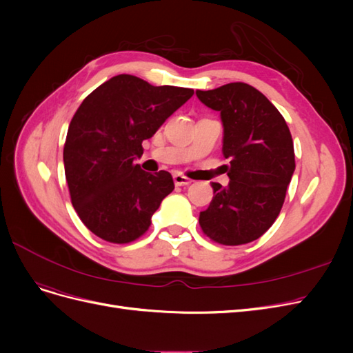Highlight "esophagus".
<instances>
[{
    "mask_svg": "<svg viewBox=\"0 0 353 353\" xmlns=\"http://www.w3.org/2000/svg\"><path fill=\"white\" fill-rule=\"evenodd\" d=\"M174 183H175V185H178V187H184V185L191 184V179H188L187 176L181 175V174H175V175H174Z\"/></svg>",
    "mask_w": 353,
    "mask_h": 353,
    "instance_id": "esophagus-1",
    "label": "esophagus"
}]
</instances>
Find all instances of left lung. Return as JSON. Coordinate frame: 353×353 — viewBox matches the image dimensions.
Segmentation results:
<instances>
[{
	"label": "left lung",
	"instance_id": "left-lung-1",
	"mask_svg": "<svg viewBox=\"0 0 353 353\" xmlns=\"http://www.w3.org/2000/svg\"><path fill=\"white\" fill-rule=\"evenodd\" d=\"M196 94L221 113L222 153L230 159L223 166L230 183H212L213 199L199 223L219 244H248L280 215L296 168L290 130L275 105L249 83L231 82Z\"/></svg>",
	"mask_w": 353,
	"mask_h": 353
}]
</instances>
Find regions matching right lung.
Instances as JSON below:
<instances>
[{"mask_svg": "<svg viewBox=\"0 0 353 353\" xmlns=\"http://www.w3.org/2000/svg\"><path fill=\"white\" fill-rule=\"evenodd\" d=\"M193 94L117 74L82 101L69 125L63 160L72 205L95 236L125 244L150 227L175 185L166 170L145 172L135 159L144 152L143 141Z\"/></svg>", "mask_w": 353, "mask_h": 353, "instance_id": "right-lung-1", "label": "right lung"}]
</instances>
